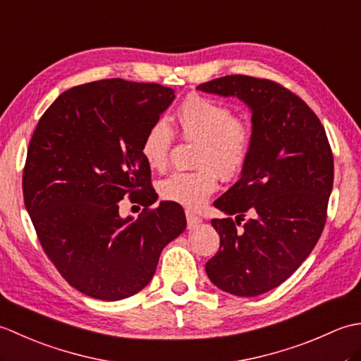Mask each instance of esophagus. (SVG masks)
<instances>
[{
	"mask_svg": "<svg viewBox=\"0 0 361 361\" xmlns=\"http://www.w3.org/2000/svg\"><path fill=\"white\" fill-rule=\"evenodd\" d=\"M186 220H188V226L189 228H195L198 224H202V217L197 216L192 211H186Z\"/></svg>",
	"mask_w": 361,
	"mask_h": 361,
	"instance_id": "1",
	"label": "esophagus"
}]
</instances>
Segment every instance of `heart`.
Listing matches in <instances>:
<instances>
[{"label": "heart", "instance_id": "1", "mask_svg": "<svg viewBox=\"0 0 361 361\" xmlns=\"http://www.w3.org/2000/svg\"><path fill=\"white\" fill-rule=\"evenodd\" d=\"M181 136L197 142L190 172H173L159 183L164 200L186 208L202 206L217 189V173L233 180L247 166L252 150V127L247 119L234 116L228 104L208 96L190 94L175 111ZM173 144V133L164 122H155L145 132L141 155L150 169L164 171Z\"/></svg>", "mask_w": 361, "mask_h": 361}]
</instances>
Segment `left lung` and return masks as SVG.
I'll use <instances>...</instances> for the list:
<instances>
[{
  "instance_id": "1",
  "label": "left lung",
  "mask_w": 361,
  "mask_h": 361,
  "mask_svg": "<svg viewBox=\"0 0 361 361\" xmlns=\"http://www.w3.org/2000/svg\"><path fill=\"white\" fill-rule=\"evenodd\" d=\"M197 88L239 97L251 109L255 133L240 180L214 202L228 217L211 220L220 248L204 270L228 293L262 295L298 270L323 233L334 186L331 144L310 106L278 82L234 74ZM247 212L253 217L239 232Z\"/></svg>"
}]
</instances>
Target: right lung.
<instances>
[{
    "label": "right lung",
    "mask_w": 361,
    "mask_h": 361,
    "mask_svg": "<svg viewBox=\"0 0 361 361\" xmlns=\"http://www.w3.org/2000/svg\"><path fill=\"white\" fill-rule=\"evenodd\" d=\"M175 99L159 83L105 79L60 94L37 124L23 197L46 256L80 293L118 301L142 290L159 255L186 229L178 203L161 202L141 155L147 128ZM129 195L145 206L118 217Z\"/></svg>",
    "instance_id": "add662e5"
}]
</instances>
